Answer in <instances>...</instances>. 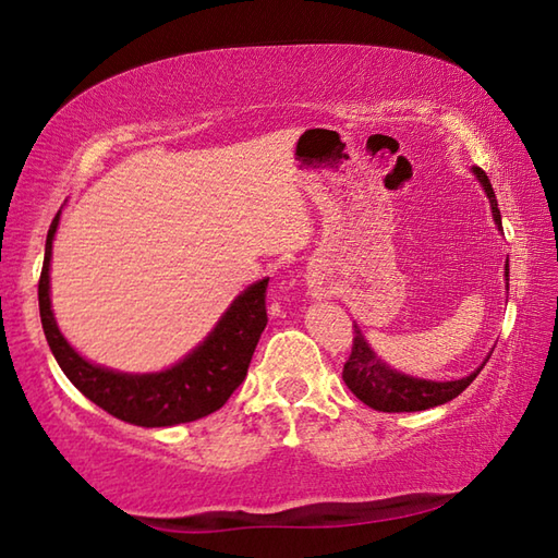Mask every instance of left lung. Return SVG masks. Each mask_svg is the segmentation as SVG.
<instances>
[{"label": "left lung", "mask_w": 558, "mask_h": 558, "mask_svg": "<svg viewBox=\"0 0 558 558\" xmlns=\"http://www.w3.org/2000/svg\"><path fill=\"white\" fill-rule=\"evenodd\" d=\"M472 174L477 177V182L483 184L487 199H489V209H493V219L497 223V229L502 231V216H499L497 209V196L495 189L489 184L487 174L480 167H472ZM505 280H507V290H509V260L505 263ZM354 347L352 354H349L342 379L349 386L359 401H364L366 405H372L376 411L384 413H411V411H426L433 409V405L448 403L460 396L468 386L475 381V376L483 372V366L487 364V359L477 366L475 372L462 376V379L456 381H430V379H418V376L403 374L391 369L384 359L376 356L374 349L366 342L362 329L354 325Z\"/></svg>", "instance_id": "1"}]
</instances>
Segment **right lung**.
Masks as SVG:
<instances>
[{
  "instance_id": "right-lung-1",
  "label": "right lung",
  "mask_w": 558,
  "mask_h": 558,
  "mask_svg": "<svg viewBox=\"0 0 558 558\" xmlns=\"http://www.w3.org/2000/svg\"><path fill=\"white\" fill-rule=\"evenodd\" d=\"M61 211L46 235L44 268L39 280V313L46 342L69 381L86 399L116 418L145 428L177 426L204 418L229 401L248 374L260 332L268 325L266 288L268 278L256 280L235 295L204 342L162 372L128 374L93 364L81 356L61 335L51 310V251Z\"/></svg>"
}]
</instances>
